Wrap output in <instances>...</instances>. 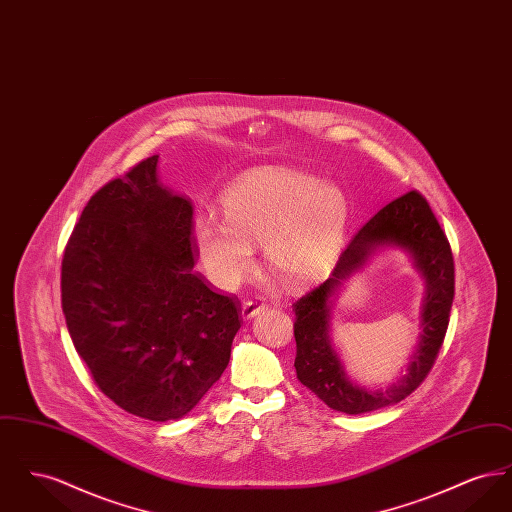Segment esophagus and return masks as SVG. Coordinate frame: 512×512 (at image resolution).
<instances>
[{
    "label": "esophagus",
    "mask_w": 512,
    "mask_h": 512,
    "mask_svg": "<svg viewBox=\"0 0 512 512\" xmlns=\"http://www.w3.org/2000/svg\"><path fill=\"white\" fill-rule=\"evenodd\" d=\"M263 311H265V303L259 301V299H247V301H244V305H242V317H244L245 320L257 317V315L263 313Z\"/></svg>",
    "instance_id": "esophagus-1"
}]
</instances>
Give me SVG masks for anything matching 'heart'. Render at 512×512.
Listing matches in <instances>:
<instances>
[{"mask_svg": "<svg viewBox=\"0 0 512 512\" xmlns=\"http://www.w3.org/2000/svg\"><path fill=\"white\" fill-rule=\"evenodd\" d=\"M222 215L199 217L194 240L201 267L220 290H234L263 245L268 267L293 284L320 276L340 251L349 201L338 184L290 169H257L222 195Z\"/></svg>", "mask_w": 512, "mask_h": 512, "instance_id": "obj_1", "label": "heart"}]
</instances>
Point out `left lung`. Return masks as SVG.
Returning a JSON list of instances; mask_svg holds the SVG:
<instances>
[{"instance_id": "1", "label": "left lung", "mask_w": 512, "mask_h": 512, "mask_svg": "<svg viewBox=\"0 0 512 512\" xmlns=\"http://www.w3.org/2000/svg\"><path fill=\"white\" fill-rule=\"evenodd\" d=\"M382 246L405 248L425 278L427 295L421 314L423 334L410 372L388 391H366L346 376L333 349L329 338V307L340 282ZM453 297L455 265L451 245L428 201L414 190L393 199L349 240L332 276L293 303V336L297 345L293 366L297 380L330 409L345 414L370 413L403 401L424 382L436 363L449 326Z\"/></svg>"}]
</instances>
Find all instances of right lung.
Segmentation results:
<instances>
[{
    "label": "right lung",
    "instance_id": "add662e5",
    "mask_svg": "<svg viewBox=\"0 0 512 512\" xmlns=\"http://www.w3.org/2000/svg\"><path fill=\"white\" fill-rule=\"evenodd\" d=\"M151 155L99 188L65 247L61 305L76 353L115 405L146 420L190 413L230 361L240 301L194 272V207Z\"/></svg>",
    "mask_w": 512,
    "mask_h": 512
}]
</instances>
